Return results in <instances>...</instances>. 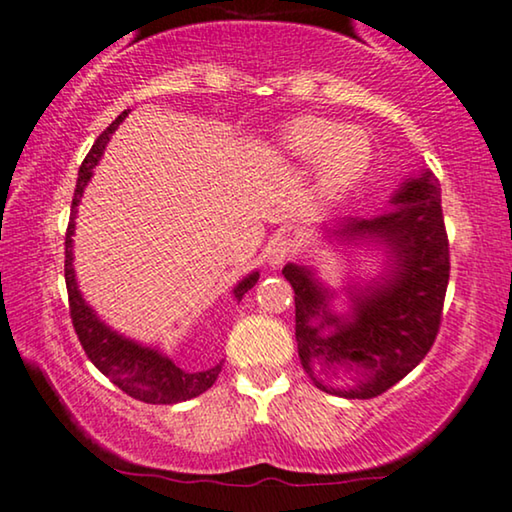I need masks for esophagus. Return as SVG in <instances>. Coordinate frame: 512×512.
<instances>
[{
  "instance_id": "34e87169",
  "label": "esophagus",
  "mask_w": 512,
  "mask_h": 512,
  "mask_svg": "<svg viewBox=\"0 0 512 512\" xmlns=\"http://www.w3.org/2000/svg\"><path fill=\"white\" fill-rule=\"evenodd\" d=\"M290 255H293V241H290V238L278 236L269 243L267 262L271 264V267H281L283 262L290 260Z\"/></svg>"
}]
</instances>
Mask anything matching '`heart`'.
<instances>
[{
	"label": "heart",
	"instance_id": "b5f03b06",
	"mask_svg": "<svg viewBox=\"0 0 512 512\" xmlns=\"http://www.w3.org/2000/svg\"><path fill=\"white\" fill-rule=\"evenodd\" d=\"M276 146L295 163H312L316 186L323 193H340L364 177L373 160V141L357 125L300 115L276 134Z\"/></svg>",
	"mask_w": 512,
	"mask_h": 512
}]
</instances>
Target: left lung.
Instances as JSON below:
<instances>
[{"label":"left lung","instance_id":"1","mask_svg":"<svg viewBox=\"0 0 512 512\" xmlns=\"http://www.w3.org/2000/svg\"><path fill=\"white\" fill-rule=\"evenodd\" d=\"M323 231L340 245H380L385 271L347 283L349 307L338 314L331 309L338 293L312 267L288 262L283 276L295 290L297 354L319 390L373 399L425 359L442 321L449 238L435 174L423 170L406 179L383 215L338 217Z\"/></svg>","mask_w":512,"mask_h":512}]
</instances>
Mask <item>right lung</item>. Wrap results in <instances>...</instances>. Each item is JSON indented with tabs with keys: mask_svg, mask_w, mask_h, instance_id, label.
<instances>
[{
	"mask_svg": "<svg viewBox=\"0 0 512 512\" xmlns=\"http://www.w3.org/2000/svg\"><path fill=\"white\" fill-rule=\"evenodd\" d=\"M129 111H122L118 118L111 122V127L103 129L99 134L92 151L87 153L84 163L77 172L73 208H70V224L66 231V286H68V302H70V319H73L75 333L82 342L84 354L99 371L118 385L129 397L144 401V404H179V401L193 399L215 385L222 364L205 368V371H184L167 354L160 352L158 347L144 345L132 338H125L111 326H106L92 307L84 302V297L77 288V278L73 269V234H75V215L80 205L82 193L87 189L89 179L94 177V167L99 165L106 144L111 141V134L120 127V122L127 118ZM260 271H252L234 286V297L241 302V297L255 286Z\"/></svg>",
	"mask_w": 512,
	"mask_h": 512,
	"instance_id": "add662e5",
	"label": "right lung"
}]
</instances>
